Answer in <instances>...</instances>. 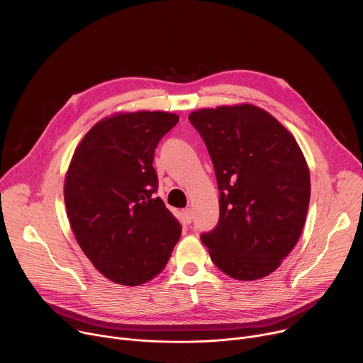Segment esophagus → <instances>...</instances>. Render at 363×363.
Listing matches in <instances>:
<instances>
[{"label":"esophagus","instance_id":"esophagus-1","mask_svg":"<svg viewBox=\"0 0 363 363\" xmlns=\"http://www.w3.org/2000/svg\"><path fill=\"white\" fill-rule=\"evenodd\" d=\"M182 216H183V220H184L186 223H190L191 219H193V212H191V209H184V211L182 212Z\"/></svg>","mask_w":363,"mask_h":363}]
</instances>
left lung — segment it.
Segmentation results:
<instances>
[{"instance_id":"left-lung-1","label":"left lung","mask_w":363,"mask_h":363,"mask_svg":"<svg viewBox=\"0 0 363 363\" xmlns=\"http://www.w3.org/2000/svg\"><path fill=\"white\" fill-rule=\"evenodd\" d=\"M211 154L219 222L200 236L226 275L255 281L274 272L301 235L310 172L293 134L251 105L200 108L189 115Z\"/></svg>"}]
</instances>
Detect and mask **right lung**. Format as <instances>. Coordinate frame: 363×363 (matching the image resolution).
I'll list each match as a JSON object with an SVG mask.
<instances>
[{
	"label": "right lung",
	"instance_id": "obj_1",
	"mask_svg": "<svg viewBox=\"0 0 363 363\" xmlns=\"http://www.w3.org/2000/svg\"><path fill=\"white\" fill-rule=\"evenodd\" d=\"M179 123L163 111L118 112L77 144L65 177L67 219L80 250L112 283L135 287L164 269L182 233L157 190L158 141Z\"/></svg>",
	"mask_w": 363,
	"mask_h": 363
}]
</instances>
